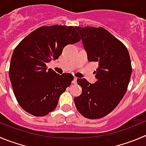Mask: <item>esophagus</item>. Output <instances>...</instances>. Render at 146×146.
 <instances>
[{
	"instance_id": "34e87169",
	"label": "esophagus",
	"mask_w": 146,
	"mask_h": 146,
	"mask_svg": "<svg viewBox=\"0 0 146 146\" xmlns=\"http://www.w3.org/2000/svg\"><path fill=\"white\" fill-rule=\"evenodd\" d=\"M77 77H74V80L72 81V83H73V84H77Z\"/></svg>"
}]
</instances>
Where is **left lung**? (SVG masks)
<instances>
[{"instance_id": "8db88e82", "label": "left lung", "mask_w": 146, "mask_h": 146, "mask_svg": "<svg viewBox=\"0 0 146 146\" xmlns=\"http://www.w3.org/2000/svg\"><path fill=\"white\" fill-rule=\"evenodd\" d=\"M76 29L82 36L90 62H98L95 84L86 79H77L82 89L74 98L78 112L89 119L106 116L124 97L132 74L130 55L125 46L102 27Z\"/></svg>"}]
</instances>
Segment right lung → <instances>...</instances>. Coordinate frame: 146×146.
Returning <instances> with one entry per match:
<instances>
[{
    "mask_svg": "<svg viewBox=\"0 0 146 146\" xmlns=\"http://www.w3.org/2000/svg\"><path fill=\"white\" fill-rule=\"evenodd\" d=\"M80 40L76 26H43L15 48L9 78L16 100L26 112L43 117L54 110L74 76L69 73L59 75L53 69H47L46 64L57 59L65 46Z\"/></svg>",
    "mask_w": 146,
    "mask_h": 146,
    "instance_id": "obj_1",
    "label": "right lung"
}]
</instances>
